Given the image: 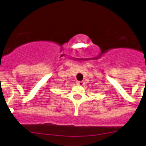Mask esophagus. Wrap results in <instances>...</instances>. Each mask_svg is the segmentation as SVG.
<instances>
[{
	"instance_id": "esophagus-1",
	"label": "esophagus",
	"mask_w": 146,
	"mask_h": 146,
	"mask_svg": "<svg viewBox=\"0 0 146 146\" xmlns=\"http://www.w3.org/2000/svg\"><path fill=\"white\" fill-rule=\"evenodd\" d=\"M77 84L79 86H84V82H77Z\"/></svg>"
}]
</instances>
